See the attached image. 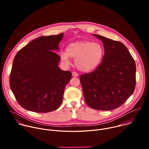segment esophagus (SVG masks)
Segmentation results:
<instances>
[{
    "mask_svg": "<svg viewBox=\"0 0 149 149\" xmlns=\"http://www.w3.org/2000/svg\"><path fill=\"white\" fill-rule=\"evenodd\" d=\"M72 76L73 77H78V74H77V72H72Z\"/></svg>",
    "mask_w": 149,
    "mask_h": 149,
    "instance_id": "34e87169",
    "label": "esophagus"
}]
</instances>
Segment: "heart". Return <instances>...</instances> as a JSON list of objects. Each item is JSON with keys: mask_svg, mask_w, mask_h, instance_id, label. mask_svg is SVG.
Returning a JSON list of instances; mask_svg holds the SVG:
<instances>
[{"mask_svg": "<svg viewBox=\"0 0 149 149\" xmlns=\"http://www.w3.org/2000/svg\"><path fill=\"white\" fill-rule=\"evenodd\" d=\"M104 54L103 47L98 42L77 41L69 44L67 51H61V59L69 64L70 57L75 59V65L81 71L88 72L101 64Z\"/></svg>", "mask_w": 149, "mask_h": 149, "instance_id": "heart-1", "label": "heart"}]
</instances>
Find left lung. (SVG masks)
Returning a JSON list of instances; mask_svg holds the SVG:
<instances>
[{
    "label": "left lung",
    "instance_id": "8db88e82",
    "mask_svg": "<svg viewBox=\"0 0 149 149\" xmlns=\"http://www.w3.org/2000/svg\"><path fill=\"white\" fill-rule=\"evenodd\" d=\"M103 43L105 54L99 67L80 77L83 94L90 107L102 111L116 109L133 93L135 61L121 42L93 34Z\"/></svg>",
    "mask_w": 149,
    "mask_h": 149
}]
</instances>
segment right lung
<instances>
[{"label":"right lung","instance_id":"1","mask_svg":"<svg viewBox=\"0 0 149 149\" xmlns=\"http://www.w3.org/2000/svg\"><path fill=\"white\" fill-rule=\"evenodd\" d=\"M63 33L40 36L16 54L10 74V87L20 106L36 113L58 109L65 87L71 79L70 71L58 67V45Z\"/></svg>","mask_w":149,"mask_h":149}]
</instances>
